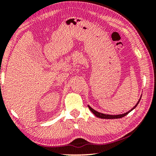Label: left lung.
I'll return each mask as SVG.
<instances>
[{"instance_id": "obj_1", "label": "left lung", "mask_w": 156, "mask_h": 156, "mask_svg": "<svg viewBox=\"0 0 156 156\" xmlns=\"http://www.w3.org/2000/svg\"><path fill=\"white\" fill-rule=\"evenodd\" d=\"M141 97H142V95L140 96V99H138V101L137 103H136V105L134 106L132 108L131 110H129V112H126V113H124V114H122L111 115V114H102V113H100V112H97V111L94 110V108H91V106H89V105H87V106H88V107H89V109H90L91 112H92L93 114H94L96 116H97V117H99V118H101V119H120V118H122V117H123V116H126V115H127L128 114H129V113L131 112V111H133V110L134 109V108H135L136 107V106H137V105L138 104V103H139L140 101V99H141Z\"/></svg>"}]
</instances>
